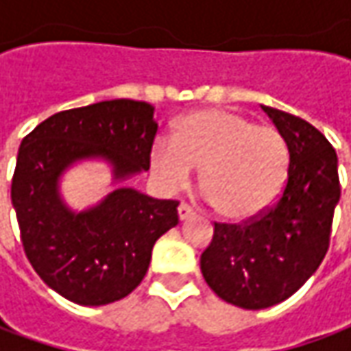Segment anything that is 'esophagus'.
<instances>
[{
  "instance_id": "34e87169",
  "label": "esophagus",
  "mask_w": 351,
  "mask_h": 351,
  "mask_svg": "<svg viewBox=\"0 0 351 351\" xmlns=\"http://www.w3.org/2000/svg\"><path fill=\"white\" fill-rule=\"evenodd\" d=\"M178 215H180V219H182V221L189 219V217L193 215V209H191V205H187V203H182V205L178 207Z\"/></svg>"
}]
</instances>
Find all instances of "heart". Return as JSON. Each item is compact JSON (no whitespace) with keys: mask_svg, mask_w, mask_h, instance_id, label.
<instances>
[{"mask_svg":"<svg viewBox=\"0 0 351 351\" xmlns=\"http://www.w3.org/2000/svg\"><path fill=\"white\" fill-rule=\"evenodd\" d=\"M201 168V189L219 215L246 221L267 209L283 189L289 146L274 127L254 125L228 109H205L183 119L171 142H156L152 171L162 187L182 189Z\"/></svg>","mask_w":351,"mask_h":351,"instance_id":"obj_1","label":"heart"}]
</instances>
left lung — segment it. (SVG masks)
I'll return each instance as SVG.
<instances>
[{
	"label": "left lung",
	"instance_id": "left-lung-1",
	"mask_svg": "<svg viewBox=\"0 0 351 351\" xmlns=\"http://www.w3.org/2000/svg\"><path fill=\"white\" fill-rule=\"evenodd\" d=\"M289 146V169L276 203L244 223H215L201 271L223 301L260 311L289 299L317 271L330 246L340 199L338 158L301 117L262 105Z\"/></svg>",
	"mask_w": 351,
	"mask_h": 351
}]
</instances>
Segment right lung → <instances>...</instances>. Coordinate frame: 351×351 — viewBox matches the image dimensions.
I'll return each mask as SVG.
<instances>
[{
  "label": "right lung",
  "instance_id": "obj_1",
  "mask_svg": "<svg viewBox=\"0 0 351 351\" xmlns=\"http://www.w3.org/2000/svg\"><path fill=\"white\" fill-rule=\"evenodd\" d=\"M158 125L150 103L113 99L48 117L23 138L11 201L27 260L50 289L84 306L115 303L148 271L156 240L180 223L171 199L121 187L74 215L56 180L80 158L105 156L117 180L150 168Z\"/></svg>",
  "mask_w": 351,
  "mask_h": 351
}]
</instances>
